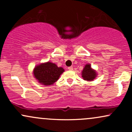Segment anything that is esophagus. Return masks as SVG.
Masks as SVG:
<instances>
[{
  "label": "esophagus",
  "instance_id": "obj_1",
  "mask_svg": "<svg viewBox=\"0 0 132 132\" xmlns=\"http://www.w3.org/2000/svg\"><path fill=\"white\" fill-rule=\"evenodd\" d=\"M68 69H69V71H72V70H73V68H72V66H70V67H68Z\"/></svg>",
  "mask_w": 132,
  "mask_h": 132
}]
</instances>
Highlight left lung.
I'll return each mask as SVG.
<instances>
[{
    "mask_svg": "<svg viewBox=\"0 0 132 132\" xmlns=\"http://www.w3.org/2000/svg\"><path fill=\"white\" fill-rule=\"evenodd\" d=\"M97 73L94 69H92L90 64L85 65L84 69L82 71V77L85 81H91L96 78Z\"/></svg>",
    "mask_w": 132,
    "mask_h": 132,
    "instance_id": "obj_1",
    "label": "left lung"
}]
</instances>
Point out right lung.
Returning <instances> with one entry per match:
<instances>
[{"label":"right lung","instance_id":"right-lung-1","mask_svg":"<svg viewBox=\"0 0 132 132\" xmlns=\"http://www.w3.org/2000/svg\"><path fill=\"white\" fill-rule=\"evenodd\" d=\"M64 71L63 68L57 67L56 64L48 61L36 66L33 69V75L39 83L50 86L57 81Z\"/></svg>","mask_w":132,"mask_h":132}]
</instances>
